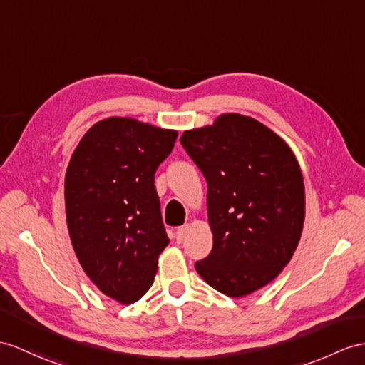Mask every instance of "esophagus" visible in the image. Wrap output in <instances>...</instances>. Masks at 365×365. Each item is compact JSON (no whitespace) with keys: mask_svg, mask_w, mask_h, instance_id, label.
Instances as JSON below:
<instances>
[{"mask_svg":"<svg viewBox=\"0 0 365 365\" xmlns=\"http://www.w3.org/2000/svg\"><path fill=\"white\" fill-rule=\"evenodd\" d=\"M185 232H187V226H181V227H178V229H176L175 238H176V242H178V243H181V242H182L184 237H185Z\"/></svg>","mask_w":365,"mask_h":365,"instance_id":"1","label":"esophagus"}]
</instances>
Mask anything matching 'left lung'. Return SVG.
<instances>
[{
    "label": "left lung",
    "mask_w": 365,
    "mask_h": 365,
    "mask_svg": "<svg viewBox=\"0 0 365 365\" xmlns=\"http://www.w3.org/2000/svg\"><path fill=\"white\" fill-rule=\"evenodd\" d=\"M180 142L207 182L213 246L195 269L229 297L251 294L277 277L299 245L305 190L297 159L274 131L240 114L184 131Z\"/></svg>",
    "instance_id": "8db88e82"
}]
</instances>
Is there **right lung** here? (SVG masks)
Masks as SVG:
<instances>
[{
    "instance_id": "1",
    "label": "right lung",
    "mask_w": 365,
    "mask_h": 365,
    "mask_svg": "<svg viewBox=\"0 0 365 365\" xmlns=\"http://www.w3.org/2000/svg\"><path fill=\"white\" fill-rule=\"evenodd\" d=\"M178 133L110 118L88 130L65 178L66 221L77 259L103 294L133 304L152 287L168 245L155 187Z\"/></svg>"
}]
</instances>
